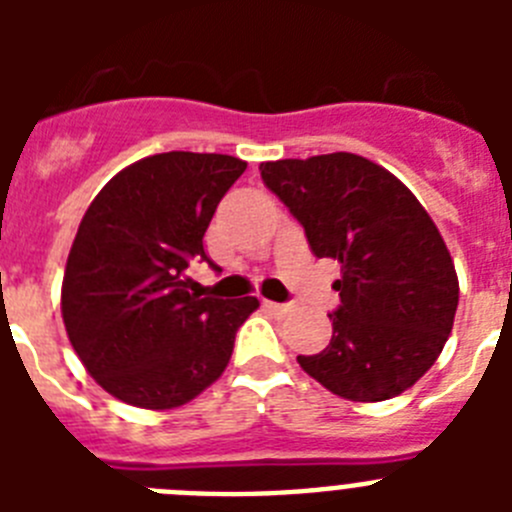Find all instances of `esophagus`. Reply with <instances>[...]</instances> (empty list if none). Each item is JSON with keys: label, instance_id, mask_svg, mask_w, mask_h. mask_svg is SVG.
<instances>
[{"label": "esophagus", "instance_id": "obj_1", "mask_svg": "<svg viewBox=\"0 0 512 512\" xmlns=\"http://www.w3.org/2000/svg\"><path fill=\"white\" fill-rule=\"evenodd\" d=\"M264 307L269 312H274V315H287L289 312V305H282V302H271V300H264Z\"/></svg>", "mask_w": 512, "mask_h": 512}]
</instances>
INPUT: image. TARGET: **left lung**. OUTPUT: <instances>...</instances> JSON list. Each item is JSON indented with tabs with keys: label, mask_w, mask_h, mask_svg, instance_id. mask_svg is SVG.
Returning <instances> with one entry per match:
<instances>
[{
	"label": "left lung",
	"mask_w": 512,
	"mask_h": 512,
	"mask_svg": "<svg viewBox=\"0 0 512 512\" xmlns=\"http://www.w3.org/2000/svg\"><path fill=\"white\" fill-rule=\"evenodd\" d=\"M266 187L305 228L318 259L341 264L333 336L297 356L325 390L379 402L413 387L443 351L459 305L451 253L418 197L356 153L259 166Z\"/></svg>",
	"instance_id": "left-lung-1"
}]
</instances>
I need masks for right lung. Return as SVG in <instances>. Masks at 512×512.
<instances>
[{"label": "right lung", "instance_id": "1", "mask_svg": "<svg viewBox=\"0 0 512 512\" xmlns=\"http://www.w3.org/2000/svg\"><path fill=\"white\" fill-rule=\"evenodd\" d=\"M243 171L223 153H156L112 176L81 217L61 315L81 364L117 400L179 408L225 372L259 300L200 297L189 269L215 266L202 238Z\"/></svg>", "mask_w": 512, "mask_h": 512}]
</instances>
